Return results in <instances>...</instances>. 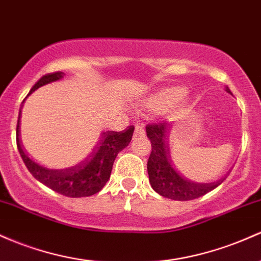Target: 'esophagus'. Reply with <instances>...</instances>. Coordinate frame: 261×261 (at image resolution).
<instances>
[{"instance_id": "1", "label": "esophagus", "mask_w": 261, "mask_h": 261, "mask_svg": "<svg viewBox=\"0 0 261 261\" xmlns=\"http://www.w3.org/2000/svg\"><path fill=\"white\" fill-rule=\"evenodd\" d=\"M145 135V128L142 126H136L135 133H134V137H142Z\"/></svg>"}]
</instances>
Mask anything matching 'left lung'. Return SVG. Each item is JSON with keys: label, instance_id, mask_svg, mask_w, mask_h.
Returning a JSON list of instances; mask_svg holds the SVG:
<instances>
[{"label": "left lung", "instance_id": "obj_1", "mask_svg": "<svg viewBox=\"0 0 261 261\" xmlns=\"http://www.w3.org/2000/svg\"><path fill=\"white\" fill-rule=\"evenodd\" d=\"M227 93L230 89L225 88ZM146 134L151 141L152 151L147 161V172L151 187L157 193L173 200H191L204 196L217 188L224 179L212 183L194 182L186 178L172 165L171 156L166 151L163 137L166 134V121L153 122L146 126Z\"/></svg>", "mask_w": 261, "mask_h": 261}]
</instances>
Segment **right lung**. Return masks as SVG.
<instances>
[{
	"label": "right lung",
	"instance_id": "1",
	"mask_svg": "<svg viewBox=\"0 0 261 261\" xmlns=\"http://www.w3.org/2000/svg\"><path fill=\"white\" fill-rule=\"evenodd\" d=\"M63 76H64L63 71L45 74L33 85L30 94L48 83L62 79ZM134 130H135L134 126H128L126 130L120 131V133H115V131L102 133L99 142L93 148V152L89 154L84 161L73 167L64 168V170H49L32 161L18 141V126H17V147H18L19 154L23 160L25 167L37 181L63 196L79 198V197L93 196L101 191L102 187L107 185L117 153L130 144Z\"/></svg>",
	"mask_w": 261,
	"mask_h": 261
}]
</instances>
